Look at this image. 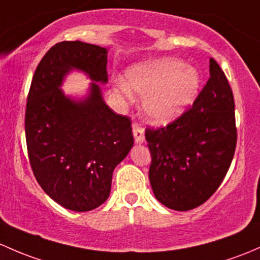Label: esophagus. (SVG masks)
Here are the masks:
<instances>
[{"instance_id": "obj_1", "label": "esophagus", "mask_w": 260, "mask_h": 260, "mask_svg": "<svg viewBox=\"0 0 260 260\" xmlns=\"http://www.w3.org/2000/svg\"><path fill=\"white\" fill-rule=\"evenodd\" d=\"M133 136L137 144H142L144 142V129L138 124H133Z\"/></svg>"}]
</instances>
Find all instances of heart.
Masks as SVG:
<instances>
[{
	"label": "heart",
	"instance_id": "obj_1",
	"mask_svg": "<svg viewBox=\"0 0 260 260\" xmlns=\"http://www.w3.org/2000/svg\"><path fill=\"white\" fill-rule=\"evenodd\" d=\"M125 78L117 81V91L128 98L132 92L143 98L144 118L153 125L178 119L198 97L202 84L198 71L176 57L132 66Z\"/></svg>",
	"mask_w": 260,
	"mask_h": 260
}]
</instances>
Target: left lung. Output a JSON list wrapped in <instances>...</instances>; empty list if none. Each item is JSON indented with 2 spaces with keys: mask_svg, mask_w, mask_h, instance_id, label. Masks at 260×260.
<instances>
[{
  "mask_svg": "<svg viewBox=\"0 0 260 260\" xmlns=\"http://www.w3.org/2000/svg\"><path fill=\"white\" fill-rule=\"evenodd\" d=\"M209 63V80L193 107L165 128L146 131L153 193L179 212L197 208L218 189L236 151L233 93L219 64Z\"/></svg>",
  "mask_w": 260,
  "mask_h": 260,
  "instance_id": "left-lung-1",
  "label": "left lung"
}]
</instances>
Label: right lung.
Returning a JSON list of instances; mask_svg holds the SVG:
<instances>
[{"label": "right lung", "mask_w": 260, "mask_h": 260, "mask_svg": "<svg viewBox=\"0 0 260 260\" xmlns=\"http://www.w3.org/2000/svg\"><path fill=\"white\" fill-rule=\"evenodd\" d=\"M108 48L63 41L41 59L26 107V142L38 184L59 206L88 212L105 203L112 176L135 144L131 121L116 114L103 100ZM72 72L84 73L89 89L66 95L63 82Z\"/></svg>", "instance_id": "1"}]
</instances>
